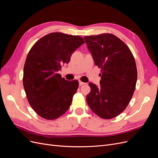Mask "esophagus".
<instances>
[{"mask_svg": "<svg viewBox=\"0 0 158 158\" xmlns=\"http://www.w3.org/2000/svg\"><path fill=\"white\" fill-rule=\"evenodd\" d=\"M84 84H85L84 82H82V81H79V85H84Z\"/></svg>", "mask_w": 158, "mask_h": 158, "instance_id": "obj_1", "label": "esophagus"}]
</instances>
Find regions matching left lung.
I'll list each match as a JSON object with an SVG mask.
<instances>
[{"label": "left lung", "instance_id": "obj_1", "mask_svg": "<svg viewBox=\"0 0 158 158\" xmlns=\"http://www.w3.org/2000/svg\"><path fill=\"white\" fill-rule=\"evenodd\" d=\"M94 63L102 73L100 86L89 83L86 101L92 111L105 119L117 117L126 109L135 90L137 70L128 46L111 33L84 37Z\"/></svg>", "mask_w": 158, "mask_h": 158}]
</instances>
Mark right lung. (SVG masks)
<instances>
[{
	"label": "right lung",
	"mask_w": 158,
	"mask_h": 158,
	"mask_svg": "<svg viewBox=\"0 0 158 158\" xmlns=\"http://www.w3.org/2000/svg\"><path fill=\"white\" fill-rule=\"evenodd\" d=\"M84 43L78 35L51 33L38 40L28 52L23 88L31 107L42 118L53 120L69 109L79 83L77 80H65L58 72Z\"/></svg>",
	"instance_id": "add662e5"
}]
</instances>
